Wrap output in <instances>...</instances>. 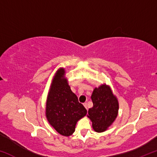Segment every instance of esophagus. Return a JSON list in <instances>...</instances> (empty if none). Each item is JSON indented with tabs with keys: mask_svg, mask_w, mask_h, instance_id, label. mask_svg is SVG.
Here are the masks:
<instances>
[{
	"mask_svg": "<svg viewBox=\"0 0 157 157\" xmlns=\"http://www.w3.org/2000/svg\"><path fill=\"white\" fill-rule=\"evenodd\" d=\"M84 107L86 109V110L88 109V108H87V104H86V103H84Z\"/></svg>",
	"mask_w": 157,
	"mask_h": 157,
	"instance_id": "obj_1",
	"label": "esophagus"
}]
</instances>
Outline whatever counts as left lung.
Wrapping results in <instances>:
<instances>
[{
  "instance_id": "left-lung-1",
  "label": "left lung",
  "mask_w": 157,
  "mask_h": 157,
  "mask_svg": "<svg viewBox=\"0 0 157 157\" xmlns=\"http://www.w3.org/2000/svg\"><path fill=\"white\" fill-rule=\"evenodd\" d=\"M92 108L88 111L87 116L92 121V127L96 132L107 130L115 121L118 112V102L113 94L110 87L102 84L95 88L91 95Z\"/></svg>"
}]
</instances>
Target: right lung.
Wrapping results in <instances>:
<instances>
[{
	"label": "right lung",
	"mask_w": 157,
	"mask_h": 157,
	"mask_svg": "<svg viewBox=\"0 0 157 157\" xmlns=\"http://www.w3.org/2000/svg\"><path fill=\"white\" fill-rule=\"evenodd\" d=\"M61 68L55 73L47 97L46 115L48 121L59 134L69 136L75 132L77 122L86 116L87 111L78 102L64 78Z\"/></svg>",
	"instance_id": "right-lung-1"
}]
</instances>
